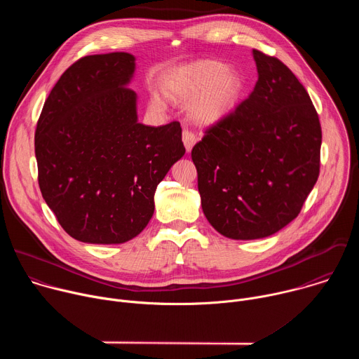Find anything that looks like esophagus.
Segmentation results:
<instances>
[{"label":"esophagus","mask_w":359,"mask_h":359,"mask_svg":"<svg viewBox=\"0 0 359 359\" xmlns=\"http://www.w3.org/2000/svg\"><path fill=\"white\" fill-rule=\"evenodd\" d=\"M182 139H183V143H184V147H186L187 151H190L193 149V146L196 144V142H197L196 136L190 130H186V129L182 133Z\"/></svg>","instance_id":"1"}]
</instances>
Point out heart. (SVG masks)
<instances>
[{"label":"heart","mask_w":359,"mask_h":359,"mask_svg":"<svg viewBox=\"0 0 359 359\" xmlns=\"http://www.w3.org/2000/svg\"><path fill=\"white\" fill-rule=\"evenodd\" d=\"M243 92V79L226 64L212 60L197 61L179 68L166 83V93L175 100H191L190 116L201 126H212L227 118ZM151 105L163 109L159 96L151 97Z\"/></svg>","instance_id":"heart-1"}]
</instances>
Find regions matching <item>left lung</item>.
Returning <instances> with one entry per match:
<instances>
[{
    "mask_svg": "<svg viewBox=\"0 0 359 359\" xmlns=\"http://www.w3.org/2000/svg\"><path fill=\"white\" fill-rule=\"evenodd\" d=\"M250 96L194 144L201 209L224 237H269L301 212L320 175L321 125L297 76L252 49Z\"/></svg>",
    "mask_w": 359,
    "mask_h": 359,
    "instance_id": "1",
    "label": "left lung"
}]
</instances>
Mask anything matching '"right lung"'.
Instances as JSON below:
<instances>
[{
	"label": "right lung",
	"instance_id": "right-lung-1",
	"mask_svg": "<svg viewBox=\"0 0 359 359\" xmlns=\"http://www.w3.org/2000/svg\"><path fill=\"white\" fill-rule=\"evenodd\" d=\"M135 61L128 53L81 58L50 90L36 123L42 197L82 243L136 237L155 212L158 184L186 151L179 122H137Z\"/></svg>",
	"mask_w": 359,
	"mask_h": 359
}]
</instances>
